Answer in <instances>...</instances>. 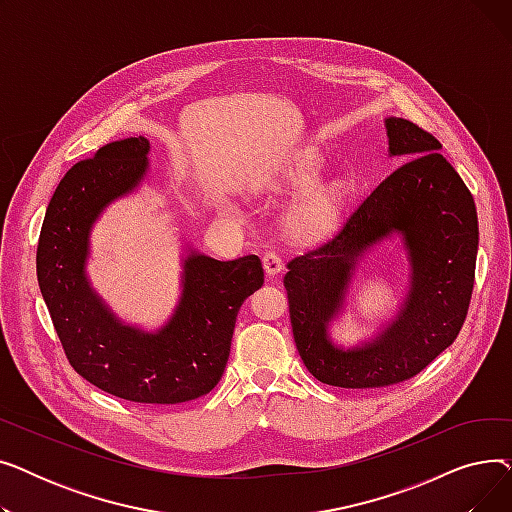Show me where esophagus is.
<instances>
[{"mask_svg":"<svg viewBox=\"0 0 512 512\" xmlns=\"http://www.w3.org/2000/svg\"><path fill=\"white\" fill-rule=\"evenodd\" d=\"M263 267L267 276H278L284 267V259L276 251H265L263 253Z\"/></svg>","mask_w":512,"mask_h":512,"instance_id":"obj_1","label":"esophagus"}]
</instances>
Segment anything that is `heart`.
I'll return each mask as SVG.
<instances>
[{"label": "heart", "instance_id": "b5f03b06", "mask_svg": "<svg viewBox=\"0 0 512 512\" xmlns=\"http://www.w3.org/2000/svg\"><path fill=\"white\" fill-rule=\"evenodd\" d=\"M317 174V166L311 164L299 174L297 182L303 186L313 184L317 180ZM348 195H351V191H348V184L342 180H332L313 188L288 215V232L297 238H313L328 232L344 213Z\"/></svg>", "mask_w": 512, "mask_h": 512}]
</instances>
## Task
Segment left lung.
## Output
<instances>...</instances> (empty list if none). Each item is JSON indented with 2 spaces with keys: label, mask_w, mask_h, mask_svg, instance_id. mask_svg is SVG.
<instances>
[{
  "label": "left lung",
  "mask_w": 512,
  "mask_h": 512,
  "mask_svg": "<svg viewBox=\"0 0 512 512\" xmlns=\"http://www.w3.org/2000/svg\"><path fill=\"white\" fill-rule=\"evenodd\" d=\"M386 130L390 153L407 164L375 186L332 238L286 265L299 355L315 380L338 388L415 378L459 336L473 294L479 228L471 191L432 132L405 118H388ZM392 229L406 236L414 265L408 303L378 341L340 352L325 324L341 304L356 257Z\"/></svg>",
  "instance_id": "8db88e82"
}]
</instances>
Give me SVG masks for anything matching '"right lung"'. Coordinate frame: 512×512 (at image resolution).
<instances>
[{"label":"right lung","mask_w":512,"mask_h":512,"mask_svg":"<svg viewBox=\"0 0 512 512\" xmlns=\"http://www.w3.org/2000/svg\"><path fill=\"white\" fill-rule=\"evenodd\" d=\"M149 141L132 137L80 159L53 193L37 245V278L68 363L99 390L141 405H178L222 380L240 305L263 284L257 255H188L182 301L157 334L122 326L85 278L89 230L101 209L147 172Z\"/></svg>","instance_id":"1"}]
</instances>
